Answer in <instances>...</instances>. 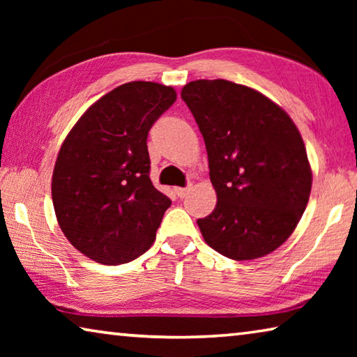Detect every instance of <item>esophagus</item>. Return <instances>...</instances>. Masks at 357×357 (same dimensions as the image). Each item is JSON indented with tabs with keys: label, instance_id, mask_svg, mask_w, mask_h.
<instances>
[{
	"label": "esophagus",
	"instance_id": "1",
	"mask_svg": "<svg viewBox=\"0 0 357 357\" xmlns=\"http://www.w3.org/2000/svg\"><path fill=\"white\" fill-rule=\"evenodd\" d=\"M190 190H192V184H187L185 187H176V189H174V192H176V195L179 198H184L189 195Z\"/></svg>",
	"mask_w": 357,
	"mask_h": 357
}]
</instances>
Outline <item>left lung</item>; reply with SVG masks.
<instances>
[{"mask_svg":"<svg viewBox=\"0 0 357 357\" xmlns=\"http://www.w3.org/2000/svg\"><path fill=\"white\" fill-rule=\"evenodd\" d=\"M181 98L206 144L217 193L213 213L197 220L206 244L238 261L274 252L291 236L312 190L293 119L261 93L222 78L187 83Z\"/></svg>","mask_w":357,"mask_h":357,"instance_id":"left-lung-1","label":"left lung"}]
</instances>
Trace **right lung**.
Masks as SVG:
<instances>
[{
	"mask_svg": "<svg viewBox=\"0 0 357 357\" xmlns=\"http://www.w3.org/2000/svg\"><path fill=\"white\" fill-rule=\"evenodd\" d=\"M174 100L172 86L124 83L94 102L66 137L52 176L53 208L84 257L116 266L153 245L172 200L151 183L146 140Z\"/></svg>",
	"mask_w": 357,
	"mask_h": 357,
	"instance_id": "add662e5",
	"label": "right lung"
}]
</instances>
